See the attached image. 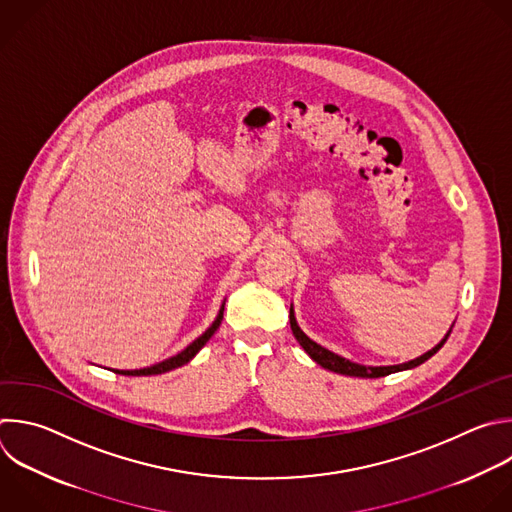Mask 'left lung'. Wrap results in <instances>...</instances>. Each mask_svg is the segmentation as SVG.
<instances>
[{
	"instance_id": "8db88e82",
	"label": "left lung",
	"mask_w": 512,
	"mask_h": 512,
	"mask_svg": "<svg viewBox=\"0 0 512 512\" xmlns=\"http://www.w3.org/2000/svg\"><path fill=\"white\" fill-rule=\"evenodd\" d=\"M289 323H291V331L295 335L297 342L301 344V348L311 356V360H315L321 368L325 370H331L335 374H344V376H358V378H382V376H388V374H394V372H402V370H410V368H416L420 364H424L426 360H430L444 344L450 333H446V337L442 339V342L432 348L430 352H426L424 356L412 360V362H406V364H398V366H380V368H366V366H360V364H354L342 356H337L325 348H321L319 344H315L313 339H309L297 325L295 321V315H293V309H289Z\"/></svg>"
}]
</instances>
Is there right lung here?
Here are the masks:
<instances>
[{"label":"right lung","mask_w":512,"mask_h":512,"mask_svg":"<svg viewBox=\"0 0 512 512\" xmlns=\"http://www.w3.org/2000/svg\"><path fill=\"white\" fill-rule=\"evenodd\" d=\"M223 309H225V307H221V311H219L217 319L213 321V325H211L201 337H197L195 342H193L189 348H185L181 354H177V356H173V358H168V360H164V362H160V364H154V366H150V368H142V370H116V374H122V376H152V374H164V372H170V370H175V368H179V366H185L187 362H191V360L199 354V350L209 342L211 335L217 331V327H219L221 321H223Z\"/></svg>","instance_id":"obj_1"}]
</instances>
